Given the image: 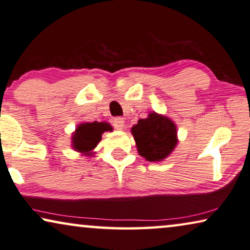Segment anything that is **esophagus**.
<instances>
[{"mask_svg": "<svg viewBox=\"0 0 250 250\" xmlns=\"http://www.w3.org/2000/svg\"><path fill=\"white\" fill-rule=\"evenodd\" d=\"M112 124H113V126L117 130H122L125 126V120H124V118L117 117L112 120Z\"/></svg>", "mask_w": 250, "mask_h": 250, "instance_id": "1", "label": "esophagus"}]
</instances>
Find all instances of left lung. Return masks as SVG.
<instances>
[{"label": "left lung", "mask_w": 250, "mask_h": 250, "mask_svg": "<svg viewBox=\"0 0 250 250\" xmlns=\"http://www.w3.org/2000/svg\"><path fill=\"white\" fill-rule=\"evenodd\" d=\"M131 132L139 155L147 161H162L177 145V128L170 119L150 113L132 126Z\"/></svg>", "instance_id": "obj_1"}]
</instances>
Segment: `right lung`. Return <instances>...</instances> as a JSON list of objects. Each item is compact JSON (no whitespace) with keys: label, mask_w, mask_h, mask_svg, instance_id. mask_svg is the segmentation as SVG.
<instances>
[{"label":"right lung","mask_w":250,"mask_h":250,"mask_svg":"<svg viewBox=\"0 0 250 250\" xmlns=\"http://www.w3.org/2000/svg\"><path fill=\"white\" fill-rule=\"evenodd\" d=\"M111 130L112 126L106 122L95 121L93 124L87 122V124L79 125L72 137L73 148L80 153H89L100 143L102 133L104 131H111Z\"/></svg>","instance_id":"add662e5"}]
</instances>
